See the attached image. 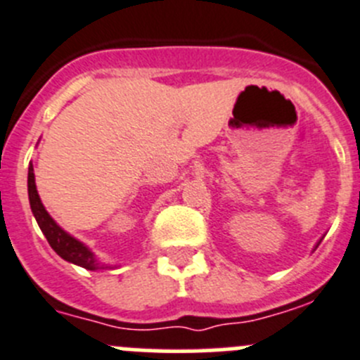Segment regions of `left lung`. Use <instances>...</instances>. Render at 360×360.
I'll return each instance as SVG.
<instances>
[{
	"label": "left lung",
	"instance_id": "1",
	"mask_svg": "<svg viewBox=\"0 0 360 360\" xmlns=\"http://www.w3.org/2000/svg\"><path fill=\"white\" fill-rule=\"evenodd\" d=\"M321 240H323V238H321ZM321 240H320V241H318V243H316V247H318V245H320V243H321ZM316 247H314V248H316Z\"/></svg>",
	"mask_w": 360,
	"mask_h": 360
}]
</instances>
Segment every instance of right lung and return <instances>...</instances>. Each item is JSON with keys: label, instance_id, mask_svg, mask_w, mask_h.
Segmentation results:
<instances>
[{"label": "right lung", "instance_id": "1", "mask_svg": "<svg viewBox=\"0 0 360 360\" xmlns=\"http://www.w3.org/2000/svg\"><path fill=\"white\" fill-rule=\"evenodd\" d=\"M28 199H30L32 213L33 217H35L37 224H39L40 231H42V234L46 236V240L49 241L53 250H55L62 259L69 261V263L72 264H78V266L85 268V270H90V271L106 270V268L117 266V264L113 266V264L101 263L89 245H85L83 241H79L78 238H74L72 234L63 231L62 227L53 220V217L48 213V210L44 207L42 200H40L39 191H37L35 172H33L32 163H30L28 167Z\"/></svg>", "mask_w": 360, "mask_h": 360}]
</instances>
